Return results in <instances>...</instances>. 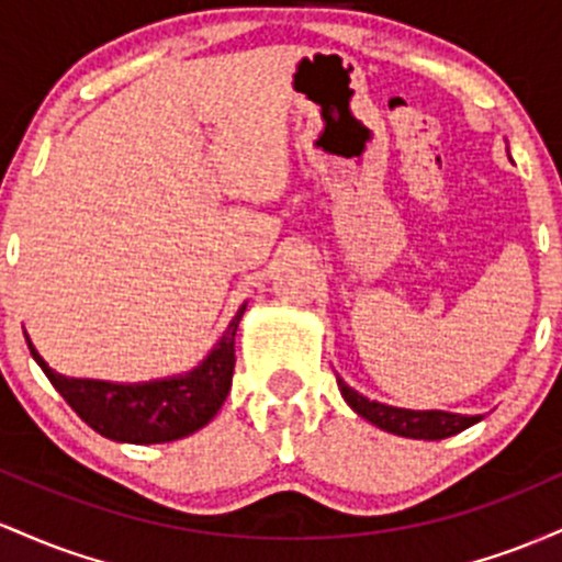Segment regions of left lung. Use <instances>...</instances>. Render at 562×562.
<instances>
[{"label":"left lung","mask_w":562,"mask_h":562,"mask_svg":"<svg viewBox=\"0 0 562 562\" xmlns=\"http://www.w3.org/2000/svg\"><path fill=\"white\" fill-rule=\"evenodd\" d=\"M339 393L348 401V406L358 417L369 419L380 430H387L393 435H403V438H417V440H440L451 438V435L468 430L470 425L481 422V417H468V414H449V412H412V408L398 406H384V403L363 398L358 390H352L348 382L339 380Z\"/></svg>","instance_id":"1"}]
</instances>
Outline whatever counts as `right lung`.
Returning a JSON list of instances; mask_svg holds the SVG:
<instances>
[{
    "instance_id": "obj_1",
    "label": "right lung",
    "mask_w": 562,
    "mask_h": 562,
    "mask_svg": "<svg viewBox=\"0 0 562 562\" xmlns=\"http://www.w3.org/2000/svg\"><path fill=\"white\" fill-rule=\"evenodd\" d=\"M244 311L247 302L238 307L220 342L196 369L154 382L119 384L58 374L36 352L29 334L26 342L53 387L94 432L119 443H169L201 430L228 398L236 366V329Z\"/></svg>"
}]
</instances>
